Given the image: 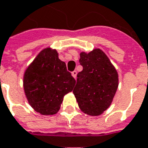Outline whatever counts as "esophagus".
Listing matches in <instances>:
<instances>
[{
	"label": "esophagus",
	"instance_id": "1",
	"mask_svg": "<svg viewBox=\"0 0 148 148\" xmlns=\"http://www.w3.org/2000/svg\"><path fill=\"white\" fill-rule=\"evenodd\" d=\"M77 71H73V72H72V73H71V74H72V76H73V77H74V78H76V77H77Z\"/></svg>",
	"mask_w": 148,
	"mask_h": 148
}]
</instances>
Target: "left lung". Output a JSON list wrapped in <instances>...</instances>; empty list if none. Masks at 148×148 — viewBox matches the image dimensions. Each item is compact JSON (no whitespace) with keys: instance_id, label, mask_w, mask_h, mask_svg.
<instances>
[{"instance_id":"1","label":"left lung","mask_w":148,"mask_h":148,"mask_svg":"<svg viewBox=\"0 0 148 148\" xmlns=\"http://www.w3.org/2000/svg\"><path fill=\"white\" fill-rule=\"evenodd\" d=\"M82 71L77 75L73 93L84 113L97 116L110 106L119 86L118 73L99 49L80 53Z\"/></svg>"}]
</instances>
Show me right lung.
Instances as JSON below:
<instances>
[{
    "instance_id": "obj_1",
    "label": "right lung",
    "mask_w": 148,
    "mask_h": 148,
    "mask_svg": "<svg viewBox=\"0 0 148 148\" xmlns=\"http://www.w3.org/2000/svg\"><path fill=\"white\" fill-rule=\"evenodd\" d=\"M76 81L55 49H45L36 57L24 75V90L29 103L44 115L54 114L64 96L73 90Z\"/></svg>"
}]
</instances>
